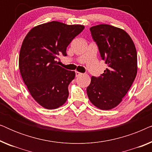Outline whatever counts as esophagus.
Here are the masks:
<instances>
[{
    "mask_svg": "<svg viewBox=\"0 0 152 152\" xmlns=\"http://www.w3.org/2000/svg\"><path fill=\"white\" fill-rule=\"evenodd\" d=\"M75 74H76V77H78V76H80V75H82V73H81V72H78V71H76V72H75Z\"/></svg>",
    "mask_w": 152,
    "mask_h": 152,
    "instance_id": "esophagus-1",
    "label": "esophagus"
}]
</instances>
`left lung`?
<instances>
[{
    "label": "left lung",
    "mask_w": 152,
    "mask_h": 152,
    "mask_svg": "<svg viewBox=\"0 0 152 152\" xmlns=\"http://www.w3.org/2000/svg\"><path fill=\"white\" fill-rule=\"evenodd\" d=\"M90 30L108 68L99 77H91L87 95L95 107L110 110L121 102L136 78V49L131 37L121 28L100 24Z\"/></svg>",
    "instance_id": "left-lung-1"
}]
</instances>
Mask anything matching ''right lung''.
<instances>
[{"mask_svg": "<svg viewBox=\"0 0 152 152\" xmlns=\"http://www.w3.org/2000/svg\"><path fill=\"white\" fill-rule=\"evenodd\" d=\"M84 29L83 25L51 21L29 31L20 48L18 66L30 95L46 109H56L67 100L68 85L75 72L58 65L59 55Z\"/></svg>", "mask_w": 152, "mask_h": 152, "instance_id": "1", "label": "right lung"}]
</instances>
